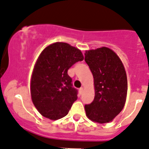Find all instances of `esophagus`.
Wrapping results in <instances>:
<instances>
[{
    "label": "esophagus",
    "instance_id": "1",
    "mask_svg": "<svg viewBox=\"0 0 149 149\" xmlns=\"http://www.w3.org/2000/svg\"><path fill=\"white\" fill-rule=\"evenodd\" d=\"M79 91L80 94H81V93H83V88H82V87H81V88H80L79 89Z\"/></svg>",
    "mask_w": 149,
    "mask_h": 149
}]
</instances>
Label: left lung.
I'll return each mask as SVG.
<instances>
[{
	"label": "left lung",
	"mask_w": 149,
	"mask_h": 149,
	"mask_svg": "<svg viewBox=\"0 0 149 149\" xmlns=\"http://www.w3.org/2000/svg\"><path fill=\"white\" fill-rule=\"evenodd\" d=\"M84 61L93 76L94 100L85 104L91 120L106 123L121 112L126 100L128 81L125 68L119 56L105 47L87 50Z\"/></svg>",
	"instance_id": "left-lung-1"
}]
</instances>
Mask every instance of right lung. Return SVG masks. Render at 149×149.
I'll list each match as a JSON object with an SVG mask.
<instances>
[{
    "label": "right lung",
    "mask_w": 149,
    "mask_h": 149,
    "mask_svg": "<svg viewBox=\"0 0 149 149\" xmlns=\"http://www.w3.org/2000/svg\"><path fill=\"white\" fill-rule=\"evenodd\" d=\"M83 59L81 50L67 43H54L41 52L32 74L30 93L43 116L56 120L68 114L78 98L68 70Z\"/></svg>",
    "instance_id": "add662e5"
}]
</instances>
